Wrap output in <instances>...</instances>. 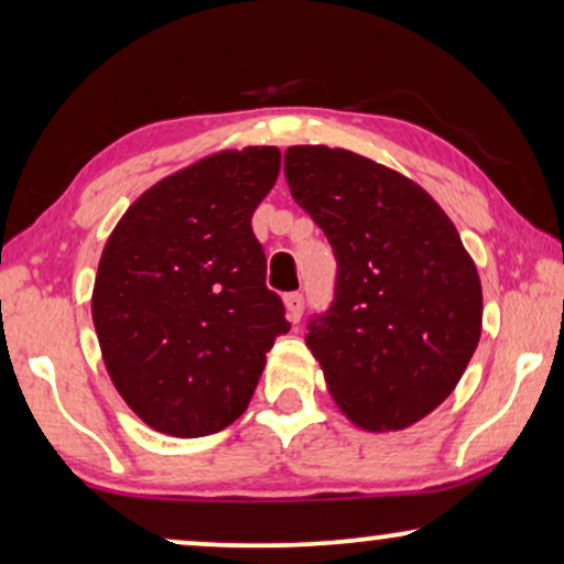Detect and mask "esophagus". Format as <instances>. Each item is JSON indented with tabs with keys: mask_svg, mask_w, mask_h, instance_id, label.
<instances>
[{
	"mask_svg": "<svg viewBox=\"0 0 564 564\" xmlns=\"http://www.w3.org/2000/svg\"><path fill=\"white\" fill-rule=\"evenodd\" d=\"M284 305H288L290 323H300V318H303V311H305L303 292H290V295H284Z\"/></svg>",
	"mask_w": 564,
	"mask_h": 564,
	"instance_id": "esophagus-1",
	"label": "esophagus"
}]
</instances>
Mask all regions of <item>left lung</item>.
Returning a JSON list of instances; mask_svg holds the SVG:
<instances>
[{
    "mask_svg": "<svg viewBox=\"0 0 564 564\" xmlns=\"http://www.w3.org/2000/svg\"><path fill=\"white\" fill-rule=\"evenodd\" d=\"M284 176L338 267L305 336L330 395L367 431L411 426L457 388L480 341L475 261L434 197L372 159L292 145Z\"/></svg>",
    "mask_w": 564,
    "mask_h": 564,
    "instance_id": "left-lung-1",
    "label": "left lung"
}]
</instances>
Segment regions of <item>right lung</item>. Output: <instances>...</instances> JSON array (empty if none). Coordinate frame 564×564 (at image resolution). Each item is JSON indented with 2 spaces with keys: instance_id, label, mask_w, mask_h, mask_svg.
Segmentation results:
<instances>
[{
  "instance_id": "obj_1",
  "label": "right lung",
  "mask_w": 564,
  "mask_h": 564,
  "mask_svg": "<svg viewBox=\"0 0 564 564\" xmlns=\"http://www.w3.org/2000/svg\"><path fill=\"white\" fill-rule=\"evenodd\" d=\"M280 149L213 153L143 192L99 259L91 318L112 384L161 434H218L288 334L251 228Z\"/></svg>"
}]
</instances>
